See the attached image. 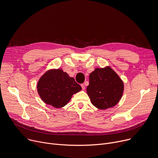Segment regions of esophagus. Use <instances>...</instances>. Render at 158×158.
<instances>
[{
    "mask_svg": "<svg viewBox=\"0 0 158 158\" xmlns=\"http://www.w3.org/2000/svg\"><path fill=\"white\" fill-rule=\"evenodd\" d=\"M81 85V87H82V89L83 90H84V89H85V85H84L83 84H82Z\"/></svg>",
    "mask_w": 158,
    "mask_h": 158,
    "instance_id": "34e87169",
    "label": "esophagus"
}]
</instances>
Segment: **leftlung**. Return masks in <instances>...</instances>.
Returning <instances> with one entry per match:
<instances>
[{"label": "left lung", "mask_w": 158, "mask_h": 158, "mask_svg": "<svg viewBox=\"0 0 158 158\" xmlns=\"http://www.w3.org/2000/svg\"><path fill=\"white\" fill-rule=\"evenodd\" d=\"M87 93L92 104L105 110L116 105L123 92V83L110 67L96 68L89 75Z\"/></svg>", "instance_id": "8db88e82"}]
</instances>
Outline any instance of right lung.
Returning a JSON list of instances; mask_svg holds the SVG:
<instances>
[{"label":"right lung","mask_w":158,"mask_h":158,"mask_svg":"<svg viewBox=\"0 0 158 158\" xmlns=\"http://www.w3.org/2000/svg\"><path fill=\"white\" fill-rule=\"evenodd\" d=\"M37 88L43 101L55 108L66 105L72 96L82 89L73 77L61 69L47 71L40 79Z\"/></svg>","instance_id":"add662e5"}]
</instances>
